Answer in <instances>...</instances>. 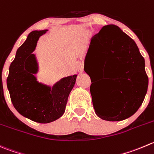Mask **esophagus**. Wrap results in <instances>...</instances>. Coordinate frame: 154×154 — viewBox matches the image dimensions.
<instances>
[{
  "label": "esophagus",
  "instance_id": "1",
  "mask_svg": "<svg viewBox=\"0 0 154 154\" xmlns=\"http://www.w3.org/2000/svg\"><path fill=\"white\" fill-rule=\"evenodd\" d=\"M77 68L78 69V71H83V64H82L81 62H78V63H77Z\"/></svg>",
  "mask_w": 154,
  "mask_h": 154
}]
</instances>
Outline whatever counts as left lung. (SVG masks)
I'll return each instance as SVG.
<instances>
[{"label": "left lung", "mask_w": 154, "mask_h": 154, "mask_svg": "<svg viewBox=\"0 0 154 154\" xmlns=\"http://www.w3.org/2000/svg\"><path fill=\"white\" fill-rule=\"evenodd\" d=\"M92 63L102 74L104 71V77H114L113 82H104L95 102L92 99L97 116L107 121L132 116L142 104L148 87L144 59L135 41L117 25H105L92 37L86 53L84 71L90 78Z\"/></svg>", "instance_id": "1"}]
</instances>
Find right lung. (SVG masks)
Instances as JSON below:
<instances>
[{"label":"right lung","instance_id":"right-lung-1","mask_svg":"<svg viewBox=\"0 0 154 154\" xmlns=\"http://www.w3.org/2000/svg\"><path fill=\"white\" fill-rule=\"evenodd\" d=\"M47 31H34L28 34L16 51L7 79L10 98L16 110L23 117L40 123L55 121L63 115L77 76L64 77L52 88L37 81L34 75L37 71V62L32 53L39 37Z\"/></svg>","mask_w":154,"mask_h":154}]
</instances>
